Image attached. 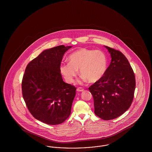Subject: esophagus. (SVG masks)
I'll use <instances>...</instances> for the list:
<instances>
[{
    "label": "esophagus",
    "instance_id": "obj_1",
    "mask_svg": "<svg viewBox=\"0 0 152 152\" xmlns=\"http://www.w3.org/2000/svg\"><path fill=\"white\" fill-rule=\"evenodd\" d=\"M83 91H84V89L81 87H79V88H77V91H78V92H82Z\"/></svg>",
    "mask_w": 152,
    "mask_h": 152
}]
</instances>
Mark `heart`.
<instances>
[{"label":"heart","mask_w":152,"mask_h":152,"mask_svg":"<svg viewBox=\"0 0 152 152\" xmlns=\"http://www.w3.org/2000/svg\"><path fill=\"white\" fill-rule=\"evenodd\" d=\"M69 62L60 65V71L68 83H73L78 73L81 79L95 83L102 79L107 70L108 58L100 50L81 48L71 53Z\"/></svg>","instance_id":"obj_1"}]
</instances>
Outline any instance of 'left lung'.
<instances>
[{
    "instance_id": "1",
    "label": "left lung",
    "mask_w": 152,
    "mask_h": 152,
    "mask_svg": "<svg viewBox=\"0 0 152 152\" xmlns=\"http://www.w3.org/2000/svg\"><path fill=\"white\" fill-rule=\"evenodd\" d=\"M111 62L102 79L89 88L94 113L104 120L117 118L131 105L136 87L133 71L122 52L107 46Z\"/></svg>"
}]
</instances>
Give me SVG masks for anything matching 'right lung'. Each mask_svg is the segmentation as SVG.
I'll return each mask as SVG.
<instances>
[{"label":"right lung","instance_id":"1","mask_svg":"<svg viewBox=\"0 0 152 152\" xmlns=\"http://www.w3.org/2000/svg\"><path fill=\"white\" fill-rule=\"evenodd\" d=\"M71 46L58 45L43 51L27 66L22 80V94L29 112L48 124L63 123L71 115L76 88L65 83L60 65Z\"/></svg>","mask_w":152,"mask_h":152}]
</instances>
